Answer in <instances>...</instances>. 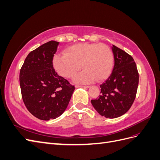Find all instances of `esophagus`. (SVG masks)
<instances>
[{"mask_svg": "<svg viewBox=\"0 0 160 160\" xmlns=\"http://www.w3.org/2000/svg\"><path fill=\"white\" fill-rule=\"evenodd\" d=\"M76 88H83L85 89H88L89 88V86L88 85H76Z\"/></svg>", "mask_w": 160, "mask_h": 160, "instance_id": "esophagus-1", "label": "esophagus"}]
</instances>
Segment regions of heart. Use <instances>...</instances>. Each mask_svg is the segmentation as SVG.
<instances>
[{"mask_svg": "<svg viewBox=\"0 0 160 160\" xmlns=\"http://www.w3.org/2000/svg\"><path fill=\"white\" fill-rule=\"evenodd\" d=\"M114 57L111 49L105 44L78 43L66 49L65 55H57L53 58V67L59 75L65 78L73 77L81 68L84 69L77 75V83H89L102 81L112 71Z\"/></svg>", "mask_w": 160, "mask_h": 160, "instance_id": "1", "label": "heart"}]
</instances>
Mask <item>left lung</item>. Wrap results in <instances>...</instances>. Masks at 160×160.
Here are the masks:
<instances>
[{"mask_svg": "<svg viewBox=\"0 0 160 160\" xmlns=\"http://www.w3.org/2000/svg\"><path fill=\"white\" fill-rule=\"evenodd\" d=\"M112 51V72L100 85L101 94L99 98L91 101L101 115L110 119L120 117L132 107L139 83V73L133 57L115 45Z\"/></svg>", "mask_w": 160, "mask_h": 160, "instance_id": "obj_1", "label": "left lung"}]
</instances>
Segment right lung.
Wrapping results in <instances>:
<instances>
[{"label":"right lung","instance_id":"1","mask_svg":"<svg viewBox=\"0 0 160 160\" xmlns=\"http://www.w3.org/2000/svg\"><path fill=\"white\" fill-rule=\"evenodd\" d=\"M59 42L51 41L32 51L20 71L22 98L37 118L56 119L67 108L75 87L55 72L52 59Z\"/></svg>","mask_w":160,"mask_h":160}]
</instances>
